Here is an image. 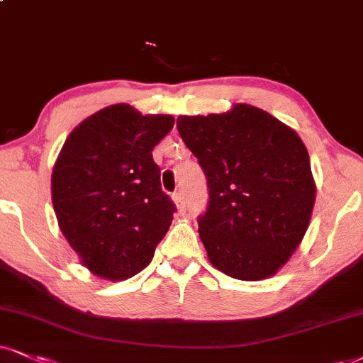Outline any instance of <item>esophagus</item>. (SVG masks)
Here are the masks:
<instances>
[{
	"mask_svg": "<svg viewBox=\"0 0 363 363\" xmlns=\"http://www.w3.org/2000/svg\"><path fill=\"white\" fill-rule=\"evenodd\" d=\"M173 202H174V205H177L178 212H180V213L185 212V199H183L182 194H174L173 195Z\"/></svg>",
	"mask_w": 363,
	"mask_h": 363,
	"instance_id": "obj_1",
	"label": "esophagus"
}]
</instances>
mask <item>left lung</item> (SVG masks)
<instances>
[{
    "label": "left lung",
    "instance_id": "8db88e82",
    "mask_svg": "<svg viewBox=\"0 0 363 363\" xmlns=\"http://www.w3.org/2000/svg\"><path fill=\"white\" fill-rule=\"evenodd\" d=\"M177 128L208 180L210 202L199 234L210 264L240 281L274 276L301 244L315 207L305 143L288 124L250 104L180 116Z\"/></svg>",
    "mask_w": 363,
    "mask_h": 363
}]
</instances>
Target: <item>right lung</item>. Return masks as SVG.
Masks as SVG:
<instances>
[{
	"label": "right lung",
	"instance_id": "right-lung-1",
	"mask_svg": "<svg viewBox=\"0 0 363 363\" xmlns=\"http://www.w3.org/2000/svg\"><path fill=\"white\" fill-rule=\"evenodd\" d=\"M169 114L113 104L69 134L52 172L62 234L84 267L107 281L141 272L173 220L153 150L173 129Z\"/></svg>",
	"mask_w": 363,
	"mask_h": 363
}]
</instances>
